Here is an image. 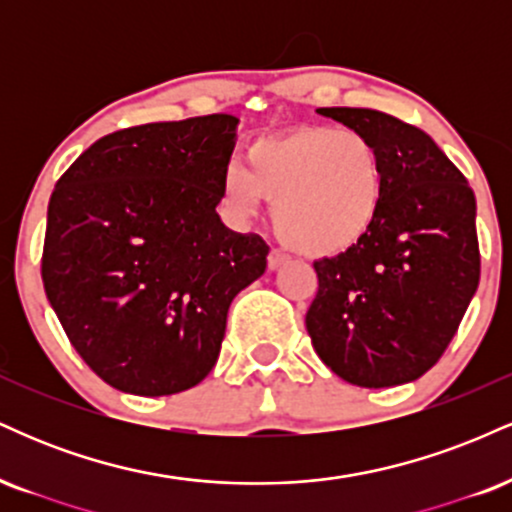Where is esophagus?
Segmentation results:
<instances>
[{
  "instance_id": "obj_1",
  "label": "esophagus",
  "mask_w": 512,
  "mask_h": 512,
  "mask_svg": "<svg viewBox=\"0 0 512 512\" xmlns=\"http://www.w3.org/2000/svg\"><path fill=\"white\" fill-rule=\"evenodd\" d=\"M286 262H289V257H286L284 252L276 250V248L269 250V255H267V267H269V272H276V269L284 267Z\"/></svg>"
}]
</instances>
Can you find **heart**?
<instances>
[{
	"label": "heart",
	"instance_id": "obj_1",
	"mask_svg": "<svg viewBox=\"0 0 512 512\" xmlns=\"http://www.w3.org/2000/svg\"><path fill=\"white\" fill-rule=\"evenodd\" d=\"M385 168L375 144L354 129L296 127L257 139L248 168L226 163L221 202L238 219L272 204L281 243L327 257L361 243L378 221Z\"/></svg>",
	"mask_w": 512,
	"mask_h": 512
}]
</instances>
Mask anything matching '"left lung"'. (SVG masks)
I'll return each mask as SVG.
<instances>
[{"label":"left lung","instance_id":"1","mask_svg":"<svg viewBox=\"0 0 512 512\" xmlns=\"http://www.w3.org/2000/svg\"><path fill=\"white\" fill-rule=\"evenodd\" d=\"M317 113L375 144L385 197L361 243L313 264L317 296L305 327L322 363L346 383H411L436 366L477 293V199L419 127L368 108Z\"/></svg>","mask_w":512,"mask_h":512}]
</instances>
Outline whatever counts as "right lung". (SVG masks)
<instances>
[{
    "mask_svg": "<svg viewBox=\"0 0 512 512\" xmlns=\"http://www.w3.org/2000/svg\"><path fill=\"white\" fill-rule=\"evenodd\" d=\"M236 127L216 113L120 129L57 180L45 293L86 366L115 390L161 397L202 383L231 301L264 274L267 243L216 214Z\"/></svg>",
    "mask_w": 512,
    "mask_h": 512,
    "instance_id": "add662e5",
    "label": "right lung"
}]
</instances>
